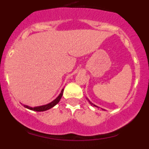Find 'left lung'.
<instances>
[{"instance_id":"1","label":"left lung","mask_w":149,"mask_h":149,"mask_svg":"<svg viewBox=\"0 0 149 149\" xmlns=\"http://www.w3.org/2000/svg\"><path fill=\"white\" fill-rule=\"evenodd\" d=\"M86 99H87V100H88V101H89V103H90V104H93V105H94V106H95V107H98V106H96V105H95V104H93V103H92V102H91V101H89V99H88V98H86Z\"/></svg>"}]
</instances>
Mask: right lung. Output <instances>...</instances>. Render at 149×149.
<instances>
[{"label": "right lung", "mask_w": 149, "mask_h": 149, "mask_svg": "<svg viewBox=\"0 0 149 149\" xmlns=\"http://www.w3.org/2000/svg\"><path fill=\"white\" fill-rule=\"evenodd\" d=\"M63 90H64V89H62L61 93H60V95H59L57 96V97H56L54 100V101H52L51 102H50V103L47 104L42 105V106L33 107H29V106H27V105H24V107H26V108L29 109V110H33V111H36V112H42V111H45V110H49V109L54 107L55 105L59 103V101H60V99H61V98H62V96H63Z\"/></svg>", "instance_id": "obj_1"}]
</instances>
